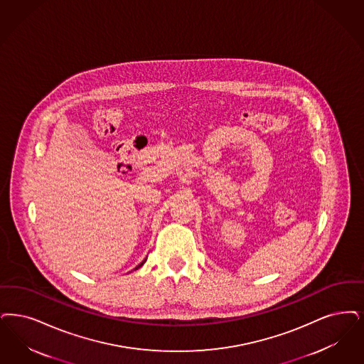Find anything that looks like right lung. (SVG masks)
I'll use <instances>...</instances> for the list:
<instances>
[{
    "instance_id": "right-lung-1",
    "label": "right lung",
    "mask_w": 364,
    "mask_h": 364,
    "mask_svg": "<svg viewBox=\"0 0 364 364\" xmlns=\"http://www.w3.org/2000/svg\"><path fill=\"white\" fill-rule=\"evenodd\" d=\"M144 262H141V264H139V265H138V267H141V265H142V264H144ZM138 267H136V268H138ZM136 268H135V269H136Z\"/></svg>"
}]
</instances>
